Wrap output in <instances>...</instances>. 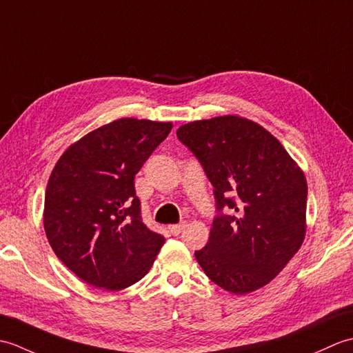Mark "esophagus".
I'll use <instances>...</instances> for the list:
<instances>
[{"mask_svg":"<svg viewBox=\"0 0 353 353\" xmlns=\"http://www.w3.org/2000/svg\"><path fill=\"white\" fill-rule=\"evenodd\" d=\"M185 226H186V223L181 221V223H177V224H172V226H168V230H170L171 235H179L185 229Z\"/></svg>","mask_w":353,"mask_h":353,"instance_id":"esophagus-1","label":"esophagus"}]
</instances>
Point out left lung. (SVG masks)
Masks as SVG:
<instances>
[{
	"mask_svg": "<svg viewBox=\"0 0 353 353\" xmlns=\"http://www.w3.org/2000/svg\"><path fill=\"white\" fill-rule=\"evenodd\" d=\"M177 138L203 167L219 212L208 244L196 252L200 267L234 294L264 287L303 243V171L272 133L245 118L188 123Z\"/></svg>",
	"mask_w": 353,
	"mask_h": 353,
	"instance_id": "8db88e82",
	"label": "left lung"
}]
</instances>
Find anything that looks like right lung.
Instances as JSON below:
<instances>
[{
	"mask_svg": "<svg viewBox=\"0 0 353 353\" xmlns=\"http://www.w3.org/2000/svg\"><path fill=\"white\" fill-rule=\"evenodd\" d=\"M171 127L117 119L72 144L51 172L45 234L56 256L95 288L118 291L141 281L165 243L142 221L134 174Z\"/></svg>",
	"mask_w": 353,
	"mask_h": 353,
	"instance_id": "1",
	"label": "right lung"
}]
</instances>
